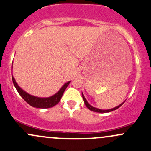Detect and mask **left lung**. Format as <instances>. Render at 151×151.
I'll return each instance as SVG.
<instances>
[{"mask_svg": "<svg viewBox=\"0 0 151 151\" xmlns=\"http://www.w3.org/2000/svg\"><path fill=\"white\" fill-rule=\"evenodd\" d=\"M82 96H83V100H84L85 104H86V107H88V109H90V110H91V111H95V112H100V113H106V112H109V111H113V110H116V109H118L119 107H121V106L122 105V104H124V102H123V103H122V104H119V105L117 106V107H116L113 108V109H107V110H103V109H97V108L93 107V106H91V105H90V104L89 103H88V102H87L86 99L85 98L84 95H83V93H82Z\"/></svg>", "mask_w": 151, "mask_h": 151, "instance_id": "8db88e82", "label": "left lung"}]
</instances>
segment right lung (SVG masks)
I'll return each instance as SVG.
<instances>
[{"mask_svg": "<svg viewBox=\"0 0 151 151\" xmlns=\"http://www.w3.org/2000/svg\"><path fill=\"white\" fill-rule=\"evenodd\" d=\"M12 79L16 90H17V92H18V93L20 95V96L24 99V100L26 102H27L29 105H31L32 107L42 108V109L52 107L56 105V104H58V102H59L60 100H61L62 95H63V93H64L65 90L66 89V88L68 87L69 83L70 82V81H68V83H66L65 84L63 85V87L60 89L59 91H58L56 94H55L54 95H53V96H51L50 97H47V98H40V97H37L32 96V95H30L29 94L27 93L26 92H24V90L21 89V88L17 86V83L15 82V80L13 78L12 75Z\"/></svg>", "mask_w": 151, "mask_h": 151, "instance_id": "obj_1", "label": "right lung"}]
</instances>
